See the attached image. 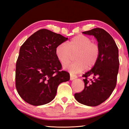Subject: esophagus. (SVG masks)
<instances>
[{"label":"esophagus","mask_w":129,"mask_h":129,"mask_svg":"<svg viewBox=\"0 0 129 129\" xmlns=\"http://www.w3.org/2000/svg\"><path fill=\"white\" fill-rule=\"evenodd\" d=\"M77 77V76L76 75H72V74H70V80H75Z\"/></svg>","instance_id":"1"}]
</instances>
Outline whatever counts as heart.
<instances>
[{"label":"heart","mask_w":129,"mask_h":129,"mask_svg":"<svg viewBox=\"0 0 129 129\" xmlns=\"http://www.w3.org/2000/svg\"><path fill=\"white\" fill-rule=\"evenodd\" d=\"M57 58L62 65L68 63L75 55V62L67 64L64 68L72 73L81 72L91 68L97 63L100 54V48L97 43L85 35H78L67 44L61 43L55 49Z\"/></svg>","instance_id":"1"}]
</instances>
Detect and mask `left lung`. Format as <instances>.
I'll return each mask as SVG.
<instances>
[{
  "label": "left lung",
  "mask_w": 129,
  "mask_h": 129,
  "mask_svg": "<svg viewBox=\"0 0 129 129\" xmlns=\"http://www.w3.org/2000/svg\"><path fill=\"white\" fill-rule=\"evenodd\" d=\"M82 34L95 37L100 54L96 64L82 75L85 77L84 89L75 93V98L85 105L95 106L105 101L116 86L119 64L118 49L110 35L102 28H94ZM89 76H93V80L89 79Z\"/></svg>",
  "instance_id": "1"
}]
</instances>
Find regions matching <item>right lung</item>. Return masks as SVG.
Masks as SVG:
<instances>
[{"label":"right lung","instance_id":"right-lung-1","mask_svg":"<svg viewBox=\"0 0 129 129\" xmlns=\"http://www.w3.org/2000/svg\"><path fill=\"white\" fill-rule=\"evenodd\" d=\"M46 29L38 30L21 45L16 64L15 85L17 93L26 102L39 106L55 97L58 85L70 79L62 69L55 49L68 40Z\"/></svg>","mask_w":129,"mask_h":129}]
</instances>
